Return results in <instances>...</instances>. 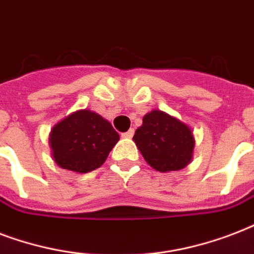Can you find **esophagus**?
Listing matches in <instances>:
<instances>
[{"label": "esophagus", "mask_w": 254, "mask_h": 254, "mask_svg": "<svg viewBox=\"0 0 254 254\" xmlns=\"http://www.w3.org/2000/svg\"><path fill=\"white\" fill-rule=\"evenodd\" d=\"M133 134H134V129H129L127 131H125V133H123V137H125V138H131L133 137Z\"/></svg>", "instance_id": "34e87169"}]
</instances>
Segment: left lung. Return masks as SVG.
Segmentation results:
<instances>
[{"label":"left lung","mask_w":254,"mask_h":254,"mask_svg":"<svg viewBox=\"0 0 254 254\" xmlns=\"http://www.w3.org/2000/svg\"><path fill=\"white\" fill-rule=\"evenodd\" d=\"M133 139L145 161L161 173L183 169L192 158V131L165 112L147 113Z\"/></svg>","instance_id":"8db88e82"}]
</instances>
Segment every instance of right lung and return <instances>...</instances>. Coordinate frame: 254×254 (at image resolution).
<instances>
[{
	"label": "right lung",
	"mask_w": 254,
	"mask_h": 254,
	"mask_svg": "<svg viewBox=\"0 0 254 254\" xmlns=\"http://www.w3.org/2000/svg\"><path fill=\"white\" fill-rule=\"evenodd\" d=\"M119 139V133L109 121L84 109L54 127L50 145L62 169L83 174L99 169Z\"/></svg>",
	"instance_id": "add662e5"
}]
</instances>
